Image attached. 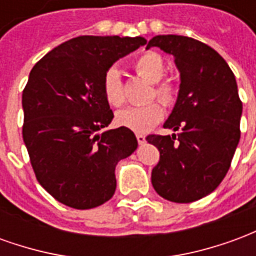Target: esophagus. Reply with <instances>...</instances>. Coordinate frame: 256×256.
Segmentation results:
<instances>
[{"label":"esophagus","instance_id":"obj_1","mask_svg":"<svg viewBox=\"0 0 256 256\" xmlns=\"http://www.w3.org/2000/svg\"><path fill=\"white\" fill-rule=\"evenodd\" d=\"M136 137H137V141H138V144H144L145 141V136L144 134H136Z\"/></svg>","mask_w":256,"mask_h":256}]
</instances>
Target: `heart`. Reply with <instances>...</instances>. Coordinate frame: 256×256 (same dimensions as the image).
I'll use <instances>...</instances> for the list:
<instances>
[{"label":"heart","instance_id":"1","mask_svg":"<svg viewBox=\"0 0 256 256\" xmlns=\"http://www.w3.org/2000/svg\"><path fill=\"white\" fill-rule=\"evenodd\" d=\"M134 68L138 75L145 78L150 84H155L156 98L164 106H172L177 97V88L170 80L160 82L166 72V66L162 56L158 53L148 52L141 54L136 62ZM102 90L106 101L112 106H120L124 102L122 76L119 70L111 67L102 78ZM163 118V108L158 102H150L146 106H128L118 112L116 122L123 128H128L137 133L150 132V128L159 123Z\"/></svg>","mask_w":256,"mask_h":256}]
</instances>
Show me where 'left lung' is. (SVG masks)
Here are the masks:
<instances>
[{
  "instance_id": "1",
  "label": "left lung",
  "mask_w": 256,
  "mask_h": 256,
  "mask_svg": "<svg viewBox=\"0 0 256 256\" xmlns=\"http://www.w3.org/2000/svg\"><path fill=\"white\" fill-rule=\"evenodd\" d=\"M152 46L174 58L180 90L163 124L177 133L146 137L160 152L150 180L163 198L190 203L225 178L240 140L242 104L234 75L212 48L182 36H156L146 49Z\"/></svg>"
}]
</instances>
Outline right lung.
I'll list each match as a JSON object with an SVG mask.
<instances>
[{"label": "right lung", "mask_w": 256, "mask_h": 256, "mask_svg": "<svg viewBox=\"0 0 256 256\" xmlns=\"http://www.w3.org/2000/svg\"><path fill=\"white\" fill-rule=\"evenodd\" d=\"M146 44L142 36H82L32 67L23 90V140L38 182L60 203L94 208L114 196L118 162L137 138L112 122L102 78L119 58Z\"/></svg>", "instance_id": "add662e5"}]
</instances>
